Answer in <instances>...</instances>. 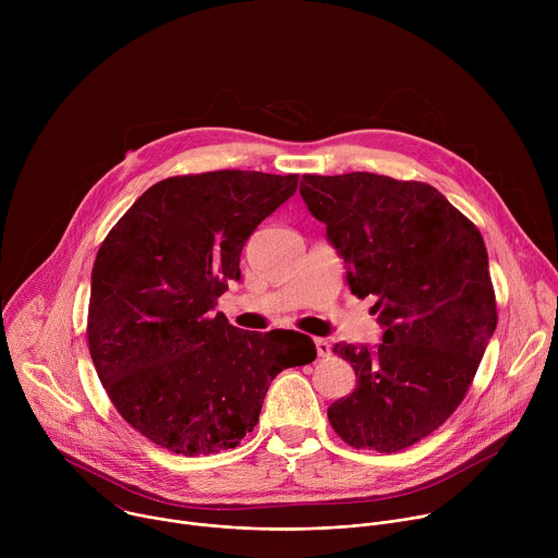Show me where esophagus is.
I'll list each match as a JSON object with an SVG mask.
<instances>
[{"label":"esophagus","instance_id":"obj_1","mask_svg":"<svg viewBox=\"0 0 558 558\" xmlns=\"http://www.w3.org/2000/svg\"><path fill=\"white\" fill-rule=\"evenodd\" d=\"M313 344H315V351H317V355H320V357H329L331 355V344L325 338H315Z\"/></svg>","mask_w":558,"mask_h":558}]
</instances>
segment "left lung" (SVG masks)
Returning <instances> with one entry per match:
<instances>
[{
	"label": "left lung",
	"instance_id": "8db88e82",
	"mask_svg": "<svg viewBox=\"0 0 558 558\" xmlns=\"http://www.w3.org/2000/svg\"><path fill=\"white\" fill-rule=\"evenodd\" d=\"M300 194L327 225L351 293L377 300L384 327L375 349L333 347L357 384L329 407V422L353 448H409L461 404L497 329L484 238L420 181L304 174Z\"/></svg>",
	"mask_w": 558,
	"mask_h": 558
}]
</instances>
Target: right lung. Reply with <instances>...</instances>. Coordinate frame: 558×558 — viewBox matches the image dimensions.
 I'll list each match as a JSON object with an SVG mask.
<instances>
[{"label": "right lung", "mask_w": 558, "mask_h": 558, "mask_svg": "<svg viewBox=\"0 0 558 558\" xmlns=\"http://www.w3.org/2000/svg\"><path fill=\"white\" fill-rule=\"evenodd\" d=\"M298 174L220 170L151 185L99 247L88 347L119 415L156 446L198 457L254 430L274 377L315 360L298 331L235 329L216 300L241 280L254 229Z\"/></svg>", "instance_id": "obj_1"}]
</instances>
